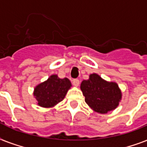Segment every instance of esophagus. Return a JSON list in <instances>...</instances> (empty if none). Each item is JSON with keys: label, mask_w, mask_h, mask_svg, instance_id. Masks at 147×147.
<instances>
[{"label": "esophagus", "mask_w": 147, "mask_h": 147, "mask_svg": "<svg viewBox=\"0 0 147 147\" xmlns=\"http://www.w3.org/2000/svg\"><path fill=\"white\" fill-rule=\"evenodd\" d=\"M72 84H73V85L76 86V87H78L79 84H80V82H79L78 79L76 78V79H73V81H72Z\"/></svg>", "instance_id": "34e87169"}]
</instances>
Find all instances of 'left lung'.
Here are the masks:
<instances>
[{
  "instance_id": "1",
  "label": "left lung",
  "mask_w": 147,
  "mask_h": 147,
  "mask_svg": "<svg viewBox=\"0 0 147 147\" xmlns=\"http://www.w3.org/2000/svg\"><path fill=\"white\" fill-rule=\"evenodd\" d=\"M80 88L87 105L100 114L115 109L122 98L117 83L104 80L95 73L91 74L88 80L82 81Z\"/></svg>"
}]
</instances>
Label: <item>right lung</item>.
Returning a JSON list of instances; mask_svg holds the SVG:
<instances>
[{"label":"right lung","instance_id":"1","mask_svg":"<svg viewBox=\"0 0 147 147\" xmlns=\"http://www.w3.org/2000/svg\"><path fill=\"white\" fill-rule=\"evenodd\" d=\"M71 86V82L67 78H59L57 75H52L36 86L33 95L40 107H52L64 99Z\"/></svg>","mask_w":147,"mask_h":147}]
</instances>
